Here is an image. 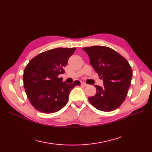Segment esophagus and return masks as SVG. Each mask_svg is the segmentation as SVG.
Segmentation results:
<instances>
[{
  "instance_id": "34e87169",
  "label": "esophagus",
  "mask_w": 152,
  "mask_h": 152,
  "mask_svg": "<svg viewBox=\"0 0 152 152\" xmlns=\"http://www.w3.org/2000/svg\"><path fill=\"white\" fill-rule=\"evenodd\" d=\"M81 86H84V87H86L87 86V84L86 83H85L84 82H81Z\"/></svg>"
}]
</instances>
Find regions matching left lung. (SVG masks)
I'll return each mask as SVG.
<instances>
[{
    "instance_id": "obj_1",
    "label": "left lung",
    "mask_w": 152,
    "mask_h": 152,
    "mask_svg": "<svg viewBox=\"0 0 152 152\" xmlns=\"http://www.w3.org/2000/svg\"><path fill=\"white\" fill-rule=\"evenodd\" d=\"M88 54L90 63L103 79L104 86L94 85L96 93L89 102L101 111L118 108L125 100L132 77V70L126 59L113 49L94 45L82 48Z\"/></svg>"
}]
</instances>
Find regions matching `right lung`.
Instances as JSON below:
<instances>
[{
  "instance_id": "right-lung-1",
  "label": "right lung",
  "mask_w": 152,
  "mask_h": 152,
  "mask_svg": "<svg viewBox=\"0 0 152 152\" xmlns=\"http://www.w3.org/2000/svg\"><path fill=\"white\" fill-rule=\"evenodd\" d=\"M76 48H59L43 52L34 57L24 70L23 85L31 105L38 111L52 113L62 109L68 102L70 91L80 86L63 82L58 75L65 73L63 68Z\"/></svg>"
}]
</instances>
